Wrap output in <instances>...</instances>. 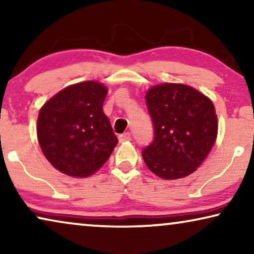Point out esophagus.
Listing matches in <instances>:
<instances>
[{"instance_id":"obj_1","label":"esophagus","mask_w":254,"mask_h":254,"mask_svg":"<svg viewBox=\"0 0 254 254\" xmlns=\"http://www.w3.org/2000/svg\"><path fill=\"white\" fill-rule=\"evenodd\" d=\"M131 138V135L130 133H124V134H120L119 135V141L120 142H126V141H129Z\"/></svg>"}]
</instances>
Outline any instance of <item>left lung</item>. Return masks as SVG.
Returning a JSON list of instances; mask_svg holds the SVG:
<instances>
[{
  "instance_id": "8db88e82",
  "label": "left lung",
  "mask_w": 254,
  "mask_h": 254,
  "mask_svg": "<svg viewBox=\"0 0 254 254\" xmlns=\"http://www.w3.org/2000/svg\"><path fill=\"white\" fill-rule=\"evenodd\" d=\"M154 140L142 151L145 165L159 178L190 175L204 161L217 136L211 100L185 84L164 83L145 95Z\"/></svg>"
}]
</instances>
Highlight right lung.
<instances>
[{
  "instance_id": "1",
  "label": "right lung",
  "mask_w": 254,
  "mask_h": 254,
  "mask_svg": "<svg viewBox=\"0 0 254 254\" xmlns=\"http://www.w3.org/2000/svg\"><path fill=\"white\" fill-rule=\"evenodd\" d=\"M105 85L86 81L67 86L41 107L37 135L47 161L71 177L91 176L118 143L103 112Z\"/></svg>"
}]
</instances>
